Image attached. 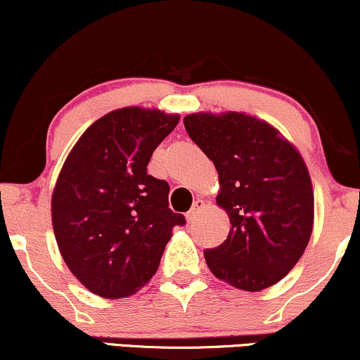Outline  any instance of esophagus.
Returning <instances> with one entry per match:
<instances>
[{"label": "esophagus", "mask_w": 360, "mask_h": 360, "mask_svg": "<svg viewBox=\"0 0 360 360\" xmlns=\"http://www.w3.org/2000/svg\"><path fill=\"white\" fill-rule=\"evenodd\" d=\"M206 206V203L203 200H196L195 203H193V206H191V210L188 211V213H186V219H188V223H193V221L198 218V214L201 213V211H203V208Z\"/></svg>", "instance_id": "34e87169"}]
</instances>
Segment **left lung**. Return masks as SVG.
I'll return each instance as SVG.
<instances>
[{
  "instance_id": "left-lung-1",
  "label": "left lung",
  "mask_w": 360,
  "mask_h": 360,
  "mask_svg": "<svg viewBox=\"0 0 360 360\" xmlns=\"http://www.w3.org/2000/svg\"><path fill=\"white\" fill-rule=\"evenodd\" d=\"M184 124L218 170L216 203L231 223L228 239L205 250L211 274L248 292L272 287L311 238L314 196L302 154L278 129L245 112H193Z\"/></svg>"
}]
</instances>
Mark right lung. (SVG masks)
<instances>
[{"instance_id": "right-lung-1", "label": "right lung", "mask_w": 360, "mask_h": 360, "mask_svg": "<svg viewBox=\"0 0 360 360\" xmlns=\"http://www.w3.org/2000/svg\"><path fill=\"white\" fill-rule=\"evenodd\" d=\"M179 115L127 106L93 122L73 146L52 193V226L67 267L103 298L131 297L159 269L184 214L170 186L147 174Z\"/></svg>"}]
</instances>
